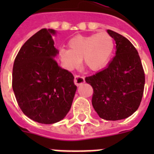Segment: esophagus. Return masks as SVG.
<instances>
[{"instance_id": "obj_1", "label": "esophagus", "mask_w": 154, "mask_h": 154, "mask_svg": "<svg viewBox=\"0 0 154 154\" xmlns=\"http://www.w3.org/2000/svg\"><path fill=\"white\" fill-rule=\"evenodd\" d=\"M84 82H85V79H84L83 76L79 75H75L74 83L77 86H78V85H80L81 84L84 83Z\"/></svg>"}]
</instances>
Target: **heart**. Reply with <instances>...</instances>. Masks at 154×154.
Here are the masks:
<instances>
[{
	"label": "heart",
	"instance_id": "1",
	"mask_svg": "<svg viewBox=\"0 0 154 154\" xmlns=\"http://www.w3.org/2000/svg\"><path fill=\"white\" fill-rule=\"evenodd\" d=\"M69 49L61 48L58 56L63 67L72 70L84 65L92 71H98L107 65L114 50V41L107 33L94 34L84 36L75 35L68 42Z\"/></svg>",
	"mask_w": 154,
	"mask_h": 154
}]
</instances>
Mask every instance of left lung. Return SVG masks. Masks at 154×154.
<instances>
[{"label": "left lung", "mask_w": 154, "mask_h": 154, "mask_svg": "<svg viewBox=\"0 0 154 154\" xmlns=\"http://www.w3.org/2000/svg\"><path fill=\"white\" fill-rule=\"evenodd\" d=\"M116 44V56L107 68L85 77L93 89L92 104L106 120L126 119L140 105L145 75L138 51L123 35L107 30Z\"/></svg>", "instance_id": "8db88e82"}]
</instances>
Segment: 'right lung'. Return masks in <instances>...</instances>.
Listing matches in <instances>:
<instances>
[{
  "mask_svg": "<svg viewBox=\"0 0 154 154\" xmlns=\"http://www.w3.org/2000/svg\"><path fill=\"white\" fill-rule=\"evenodd\" d=\"M43 29L27 41L14 62L12 88L24 115L43 124L62 120L69 112L77 87L74 76L58 65L51 35Z\"/></svg>",
  "mask_w": 154,
  "mask_h": 154,
  "instance_id": "add662e5",
  "label": "right lung"
}]
</instances>
